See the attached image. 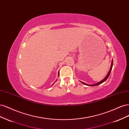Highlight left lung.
<instances>
[{"instance_id": "obj_1", "label": "left lung", "mask_w": 129, "mask_h": 129, "mask_svg": "<svg viewBox=\"0 0 129 129\" xmlns=\"http://www.w3.org/2000/svg\"><path fill=\"white\" fill-rule=\"evenodd\" d=\"M112 65H113V60H112L111 64V67H110V71H109V73H108L107 76H105V77L104 78V79H103L102 81H101L100 82H99L98 83H96V84H87V83H84V82H82V81H80V82H81L82 83H83V84H85V85H89V86H96V85H99V84H101V83H103L104 81H106V80L108 79V77L109 76V75H110L111 71L112 68Z\"/></svg>"}]
</instances>
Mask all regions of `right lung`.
I'll use <instances>...</instances> for the list:
<instances>
[{
	"label": "right lung",
	"instance_id": "1",
	"mask_svg": "<svg viewBox=\"0 0 129 129\" xmlns=\"http://www.w3.org/2000/svg\"><path fill=\"white\" fill-rule=\"evenodd\" d=\"M58 76H59V75H58ZM56 81H57V80H56ZM56 81H55V82H56ZM55 82H54V83H55ZM54 83H53V84H52V85H53V84H54Z\"/></svg>",
	"mask_w": 129,
	"mask_h": 129
}]
</instances>
